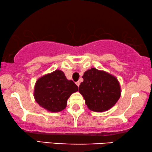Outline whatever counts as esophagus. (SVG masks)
Wrapping results in <instances>:
<instances>
[{"label":"esophagus","instance_id":"esophagus-1","mask_svg":"<svg viewBox=\"0 0 152 152\" xmlns=\"http://www.w3.org/2000/svg\"><path fill=\"white\" fill-rule=\"evenodd\" d=\"M76 85H77V86L78 87V86H80V82L79 81H77V82L76 83Z\"/></svg>","mask_w":152,"mask_h":152}]
</instances>
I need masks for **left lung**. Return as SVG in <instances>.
<instances>
[{"label": "left lung", "instance_id": "8db88e82", "mask_svg": "<svg viewBox=\"0 0 152 152\" xmlns=\"http://www.w3.org/2000/svg\"><path fill=\"white\" fill-rule=\"evenodd\" d=\"M78 92L91 111L102 112L114 107L121 97L120 84L115 76L91 68L84 73Z\"/></svg>", "mask_w": 152, "mask_h": 152}]
</instances>
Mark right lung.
<instances>
[{
	"label": "right lung",
	"instance_id": "1",
	"mask_svg": "<svg viewBox=\"0 0 152 152\" xmlns=\"http://www.w3.org/2000/svg\"><path fill=\"white\" fill-rule=\"evenodd\" d=\"M78 87L68 80L61 70L44 75L36 81L34 96L36 102L50 112H59L66 107L67 99Z\"/></svg>",
	"mask_w": 152,
	"mask_h": 152
}]
</instances>
